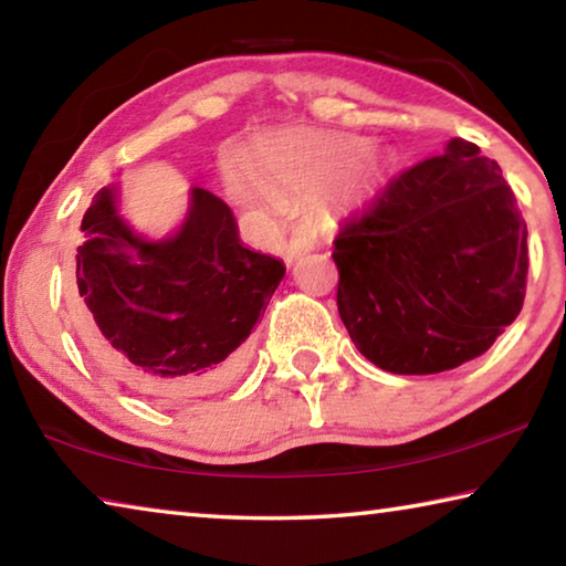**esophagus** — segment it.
<instances>
[{"label": "esophagus", "instance_id": "34e87169", "mask_svg": "<svg viewBox=\"0 0 566 566\" xmlns=\"http://www.w3.org/2000/svg\"><path fill=\"white\" fill-rule=\"evenodd\" d=\"M314 247H317V239H314L312 232H306V229H294L290 239H286V244H284L286 262H294L296 256L312 252Z\"/></svg>", "mask_w": 566, "mask_h": 566}]
</instances>
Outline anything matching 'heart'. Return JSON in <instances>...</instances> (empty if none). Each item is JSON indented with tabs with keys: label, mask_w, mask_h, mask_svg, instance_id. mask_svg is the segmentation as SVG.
I'll list each match as a JSON object with an SVG mask.
<instances>
[{
	"label": "heart",
	"mask_w": 566,
	"mask_h": 566,
	"mask_svg": "<svg viewBox=\"0 0 566 566\" xmlns=\"http://www.w3.org/2000/svg\"><path fill=\"white\" fill-rule=\"evenodd\" d=\"M364 151H367V142L357 137H322L292 142V145H274L262 151V171L276 185L319 187L347 175ZM377 161L367 159L354 169L352 181L364 187L377 177ZM232 187L244 202H254L262 197V189L249 179L234 177Z\"/></svg>",
	"instance_id": "1"
}]
</instances>
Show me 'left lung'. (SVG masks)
<instances>
[{"instance_id": "left-lung-1", "label": "left lung", "mask_w": 566, "mask_h": 566, "mask_svg": "<svg viewBox=\"0 0 566 566\" xmlns=\"http://www.w3.org/2000/svg\"><path fill=\"white\" fill-rule=\"evenodd\" d=\"M337 306L357 349L391 375L479 357L522 312L526 222L494 159L467 139L409 167L334 239Z\"/></svg>"}]
</instances>
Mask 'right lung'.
Masks as SVG:
<instances>
[{"mask_svg": "<svg viewBox=\"0 0 566 566\" xmlns=\"http://www.w3.org/2000/svg\"><path fill=\"white\" fill-rule=\"evenodd\" d=\"M76 247V329L99 367L134 391L187 399L214 391L247 364V337L284 276V264L239 242L232 209L191 189L179 232L134 234L104 187Z\"/></svg>", "mask_w": 566, "mask_h": 566, "instance_id": "obj_1", "label": "right lung"}]
</instances>
